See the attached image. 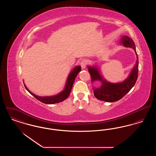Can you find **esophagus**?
I'll return each instance as SVG.
<instances>
[{"label":"esophagus","mask_w":156,"mask_h":156,"mask_svg":"<svg viewBox=\"0 0 156 156\" xmlns=\"http://www.w3.org/2000/svg\"><path fill=\"white\" fill-rule=\"evenodd\" d=\"M81 66L82 68L84 69L86 66H87V62L85 59H82L81 61Z\"/></svg>","instance_id":"esophagus-1"}]
</instances>
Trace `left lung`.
Listing matches in <instances>:
<instances>
[{
    "label": "left lung",
    "mask_w": 156,
    "mask_h": 156,
    "mask_svg": "<svg viewBox=\"0 0 156 156\" xmlns=\"http://www.w3.org/2000/svg\"><path fill=\"white\" fill-rule=\"evenodd\" d=\"M121 43L125 47H131L136 52L137 60L136 66L129 76L126 80L121 83H112L104 81L99 74L96 68L88 67V71L90 75L91 81H101L102 85L99 88H93L95 97L98 99L108 102H113L119 101L126 95L133 87L138 77L139 71V59L136 51V47L132 38L127 36H123L121 39Z\"/></svg>",
    "instance_id": "obj_1"
}]
</instances>
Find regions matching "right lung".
<instances>
[{"mask_svg":"<svg viewBox=\"0 0 156 156\" xmlns=\"http://www.w3.org/2000/svg\"><path fill=\"white\" fill-rule=\"evenodd\" d=\"M81 70V68L80 66L75 68L74 69H73V71L70 73V74L69 75L65 89L62 92L59 94L58 95H57L56 96H54V97H38L37 95H34V94L31 93L30 90L27 88V87H26L25 85H24V87H25L26 89H27V90H28V92H29L33 97H35L37 100H38L39 101H40L43 103L46 104H56V103H59V102L64 101V100H66L67 99L68 97H69V95L70 94V92H71V90L72 88H73V83L74 82L75 78H76V75L78 74V73Z\"/></svg>","mask_w":156,"mask_h":156,"instance_id":"right-lung-1","label":"right lung"}]
</instances>
